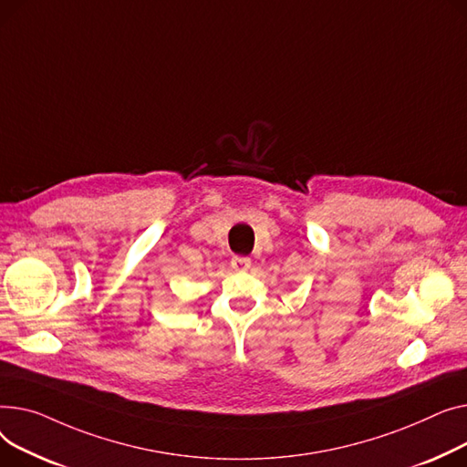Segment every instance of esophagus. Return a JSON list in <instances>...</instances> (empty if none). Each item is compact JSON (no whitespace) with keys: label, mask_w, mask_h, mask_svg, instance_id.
Returning <instances> with one entry per match:
<instances>
[{"label":"esophagus","mask_w":467,"mask_h":467,"mask_svg":"<svg viewBox=\"0 0 467 467\" xmlns=\"http://www.w3.org/2000/svg\"><path fill=\"white\" fill-rule=\"evenodd\" d=\"M232 267L235 269V271H246L251 267V258H246V256H234L232 258Z\"/></svg>","instance_id":"1"}]
</instances>
